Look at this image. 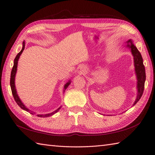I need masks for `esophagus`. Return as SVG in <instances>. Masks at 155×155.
Listing matches in <instances>:
<instances>
[{
  "label": "esophagus",
  "mask_w": 155,
  "mask_h": 155,
  "mask_svg": "<svg viewBox=\"0 0 155 155\" xmlns=\"http://www.w3.org/2000/svg\"><path fill=\"white\" fill-rule=\"evenodd\" d=\"M87 68L85 67V66H79L78 68V73L79 74V75H81V74H83L84 73H85L87 72Z\"/></svg>",
  "instance_id": "34e87169"
}]
</instances>
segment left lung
Listing matches in <instances>:
<instances>
[{"instance_id":"left-lung-1","label":"left lung","mask_w":155,"mask_h":155,"mask_svg":"<svg viewBox=\"0 0 155 155\" xmlns=\"http://www.w3.org/2000/svg\"><path fill=\"white\" fill-rule=\"evenodd\" d=\"M127 46L130 48L134 57V63L135 67V72L137 74V88H138V94L137 99H136L133 105H134L141 98L143 90H144V85L145 81V67L143 63V59L141 54L133 44V41L129 40L127 41Z\"/></svg>"}]
</instances>
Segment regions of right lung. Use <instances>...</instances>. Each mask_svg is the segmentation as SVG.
Here are the masks:
<instances>
[{"label": "right lung", "instance_id": "add662e5", "mask_svg": "<svg viewBox=\"0 0 155 155\" xmlns=\"http://www.w3.org/2000/svg\"><path fill=\"white\" fill-rule=\"evenodd\" d=\"M25 42L23 41L22 43V48L21 50V51H20L19 53H18L17 56L15 57V59H14V63H13V67L12 68V72H11V77H10V87H11V89H12V94H13V96L14 97V100H15V101H16V103L17 104V105L19 106L22 109L25 110L27 112H30V114H34V112H33L32 111H31L30 110H29L28 109L27 107H26V106L22 104V102L21 101L20 98L18 97V95H17V91H16V88H15V74H16V72H17V63H18V59H19V57L20 55H21L22 52L23 51V50H24L25 49ZM70 84V81L69 80V81L68 83H67L66 84L64 85V89L65 90L66 89L68 85ZM61 109V107L58 108V109L57 110H55L54 112H51V113H49V114H37V116H39V117H42V118H46V117H49V116H52L53 114H54L55 113H56V112H58L59 110V109Z\"/></svg>", "mask_w": 155, "mask_h": 155}]
</instances>
